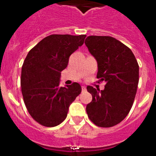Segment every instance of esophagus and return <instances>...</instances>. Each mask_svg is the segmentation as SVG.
<instances>
[{
	"instance_id": "esophagus-1",
	"label": "esophagus",
	"mask_w": 156,
	"mask_h": 156,
	"mask_svg": "<svg viewBox=\"0 0 156 156\" xmlns=\"http://www.w3.org/2000/svg\"><path fill=\"white\" fill-rule=\"evenodd\" d=\"M87 89L84 86H82V92H86Z\"/></svg>"
}]
</instances>
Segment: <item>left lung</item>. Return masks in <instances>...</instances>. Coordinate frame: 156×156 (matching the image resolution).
<instances>
[{"label":"left lung","mask_w":156,"mask_h":156,"mask_svg":"<svg viewBox=\"0 0 156 156\" xmlns=\"http://www.w3.org/2000/svg\"><path fill=\"white\" fill-rule=\"evenodd\" d=\"M85 44L97 60V78L106 82L103 90L87 87L92 95L87 113L96 126H115L126 118L133 104L139 81L138 63L132 51L113 37L89 36Z\"/></svg>","instance_id":"obj_1"}]
</instances>
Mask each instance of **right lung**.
Here are the masks:
<instances>
[{
    "label": "right lung",
    "mask_w": 156,
    "mask_h": 156,
    "mask_svg": "<svg viewBox=\"0 0 156 156\" xmlns=\"http://www.w3.org/2000/svg\"><path fill=\"white\" fill-rule=\"evenodd\" d=\"M86 35L52 34L29 51L23 62L21 90L32 118L42 126L53 127L66 119L69 107L81 93L78 83L59 86L61 72L72 54L82 46Z\"/></svg>",
    "instance_id": "1"
}]
</instances>
